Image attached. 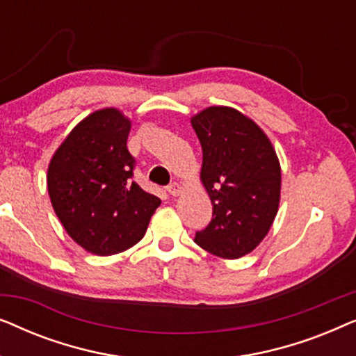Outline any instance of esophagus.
Segmentation results:
<instances>
[{"mask_svg":"<svg viewBox=\"0 0 356 356\" xmlns=\"http://www.w3.org/2000/svg\"><path fill=\"white\" fill-rule=\"evenodd\" d=\"M167 191L168 194H172V196H179V194L183 193V186L178 183H172L167 186Z\"/></svg>","mask_w":356,"mask_h":356,"instance_id":"34e87169","label":"esophagus"}]
</instances>
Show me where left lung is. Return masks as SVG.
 <instances>
[{
    "instance_id": "1",
    "label": "left lung",
    "mask_w": 356,
    "mask_h": 356,
    "mask_svg": "<svg viewBox=\"0 0 356 356\" xmlns=\"http://www.w3.org/2000/svg\"><path fill=\"white\" fill-rule=\"evenodd\" d=\"M202 147L201 183L212 220L196 233L202 250L223 259L248 254L269 233L280 204L282 170L259 124L236 108L207 106L191 116Z\"/></svg>"
}]
</instances>
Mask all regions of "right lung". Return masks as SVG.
<instances>
[{"instance_id":"right-lung-1","label":"right lung","mask_w":356,"mask_h":356,"mask_svg":"<svg viewBox=\"0 0 356 356\" xmlns=\"http://www.w3.org/2000/svg\"><path fill=\"white\" fill-rule=\"evenodd\" d=\"M131 120L115 106L92 111L48 163L51 206L82 250L111 256L143 240L160 199L133 181Z\"/></svg>"}]
</instances>
